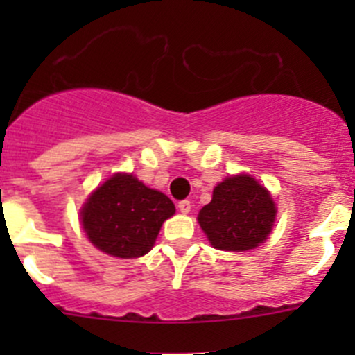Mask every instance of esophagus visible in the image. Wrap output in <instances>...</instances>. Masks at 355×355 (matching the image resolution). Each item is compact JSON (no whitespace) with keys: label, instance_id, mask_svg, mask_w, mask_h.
Returning a JSON list of instances; mask_svg holds the SVG:
<instances>
[{"label":"esophagus","instance_id":"obj_1","mask_svg":"<svg viewBox=\"0 0 355 355\" xmlns=\"http://www.w3.org/2000/svg\"><path fill=\"white\" fill-rule=\"evenodd\" d=\"M191 209H192V204H191V200H180V202H178V211H180L182 214H189L191 213Z\"/></svg>","mask_w":355,"mask_h":355}]
</instances>
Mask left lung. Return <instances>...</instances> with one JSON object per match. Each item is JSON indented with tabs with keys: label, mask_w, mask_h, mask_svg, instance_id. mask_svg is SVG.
<instances>
[{
	"label": "left lung",
	"mask_w": 355,
	"mask_h": 355,
	"mask_svg": "<svg viewBox=\"0 0 355 355\" xmlns=\"http://www.w3.org/2000/svg\"><path fill=\"white\" fill-rule=\"evenodd\" d=\"M275 216L277 206L266 187L250 175H234L214 187L198 221L214 249L242 252L266 241Z\"/></svg>",
	"instance_id": "left-lung-1"
}]
</instances>
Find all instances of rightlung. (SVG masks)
Returning a JSON list of instances; mask_svg holds the SVG:
<instances>
[{
  "label": "right lung",
  "mask_w": 355,
  "mask_h": 355,
  "mask_svg": "<svg viewBox=\"0 0 355 355\" xmlns=\"http://www.w3.org/2000/svg\"><path fill=\"white\" fill-rule=\"evenodd\" d=\"M175 204L163 192L146 187L134 175L114 173L96 189L80 209L85 235L99 250L130 259L148 254Z\"/></svg>",
  "instance_id": "add662e5"
}]
</instances>
